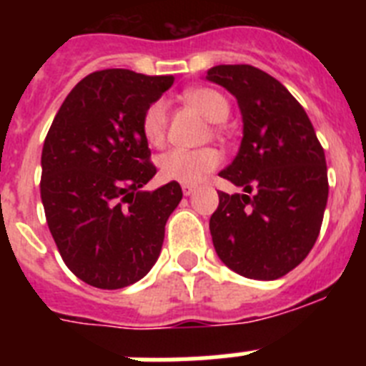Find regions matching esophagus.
Instances as JSON below:
<instances>
[{"label":"esophagus","instance_id":"esophagus-1","mask_svg":"<svg viewBox=\"0 0 366 366\" xmlns=\"http://www.w3.org/2000/svg\"><path fill=\"white\" fill-rule=\"evenodd\" d=\"M181 189H183V194H185V196H190V194L196 192L198 185H189V183H185V185L181 187Z\"/></svg>","mask_w":366,"mask_h":366}]
</instances>
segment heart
Returning <instances> with one entry per match:
<instances>
[{"mask_svg": "<svg viewBox=\"0 0 366 366\" xmlns=\"http://www.w3.org/2000/svg\"><path fill=\"white\" fill-rule=\"evenodd\" d=\"M185 99L190 106L198 109L207 121L223 122L229 117V100L212 87H192L187 89ZM167 102L163 99L154 100L143 115V135L152 147H161L167 135ZM222 157L214 148H198V150H185L174 148L168 150L157 159V168L164 181H177V183H198L207 174L219 167Z\"/></svg>", "mask_w": 366, "mask_h": 366, "instance_id": "1", "label": "heart"}]
</instances>
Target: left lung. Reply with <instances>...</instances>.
I'll return each instance as SVG.
<instances>
[{"instance_id":"left-lung-1","label":"left lung","mask_w":366,"mask_h":366,"mask_svg":"<svg viewBox=\"0 0 366 366\" xmlns=\"http://www.w3.org/2000/svg\"><path fill=\"white\" fill-rule=\"evenodd\" d=\"M207 80L236 97L244 137L219 172L244 194L218 192L209 229L219 260L242 277L274 280L308 257L328 202L326 157L302 106L258 67L216 66Z\"/></svg>"}]
</instances>
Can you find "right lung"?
Instances as JSON below:
<instances>
[{
	"instance_id": "right-lung-1",
	"label": "right lung",
	"mask_w": 366,
	"mask_h": 366,
	"mask_svg": "<svg viewBox=\"0 0 366 366\" xmlns=\"http://www.w3.org/2000/svg\"><path fill=\"white\" fill-rule=\"evenodd\" d=\"M174 84L130 69L87 74L66 97L41 150L40 194L66 266L100 290L137 282L161 253L177 181L143 190L155 176L143 115Z\"/></svg>"
}]
</instances>
